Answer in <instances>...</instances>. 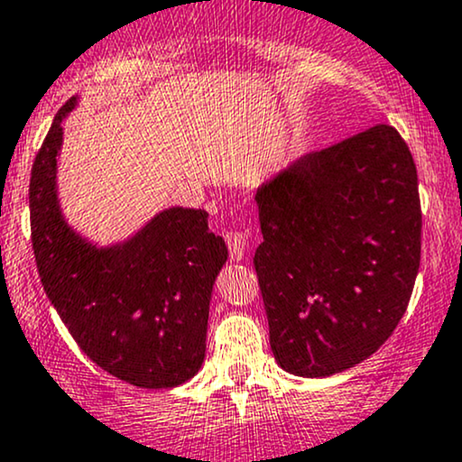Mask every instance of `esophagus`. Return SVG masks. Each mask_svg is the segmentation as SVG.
<instances>
[{
  "label": "esophagus",
  "instance_id": "34e87169",
  "mask_svg": "<svg viewBox=\"0 0 462 462\" xmlns=\"http://www.w3.org/2000/svg\"><path fill=\"white\" fill-rule=\"evenodd\" d=\"M226 243H227V250H230L232 261H241V258L245 256V250H247V235H245V232L230 230L226 235Z\"/></svg>",
  "mask_w": 462,
  "mask_h": 462
}]
</instances>
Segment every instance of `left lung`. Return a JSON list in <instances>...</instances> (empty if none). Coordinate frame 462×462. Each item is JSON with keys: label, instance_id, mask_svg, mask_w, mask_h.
<instances>
[{"label": "left lung", "instance_id": "8db88e82", "mask_svg": "<svg viewBox=\"0 0 462 462\" xmlns=\"http://www.w3.org/2000/svg\"><path fill=\"white\" fill-rule=\"evenodd\" d=\"M254 267L276 362L328 377L393 336L420 263L417 166L390 125L313 151L256 195Z\"/></svg>", "mask_w": 462, "mask_h": 462}]
</instances>
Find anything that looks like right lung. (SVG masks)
Here are the masks:
<instances>
[{
    "label": "right lung",
    "instance_id": "obj_1",
    "mask_svg": "<svg viewBox=\"0 0 462 462\" xmlns=\"http://www.w3.org/2000/svg\"><path fill=\"white\" fill-rule=\"evenodd\" d=\"M59 109L30 175V230L50 302L76 344L103 371L138 388H173L195 377L206 357V328L226 241L208 212L169 208L129 241L98 247L60 215Z\"/></svg>",
    "mask_w": 462,
    "mask_h": 462
}]
</instances>
